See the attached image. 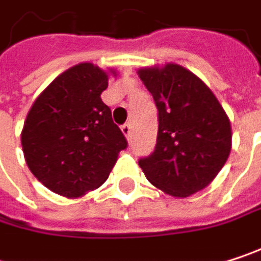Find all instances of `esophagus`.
<instances>
[{
  "label": "esophagus",
  "mask_w": 261,
  "mask_h": 261,
  "mask_svg": "<svg viewBox=\"0 0 261 261\" xmlns=\"http://www.w3.org/2000/svg\"><path fill=\"white\" fill-rule=\"evenodd\" d=\"M122 133L125 134V137L131 140V134H133V128H131V124H124L122 125Z\"/></svg>",
  "instance_id": "esophagus-1"
}]
</instances>
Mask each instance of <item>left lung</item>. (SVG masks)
Masks as SVG:
<instances>
[{
  "label": "left lung",
  "mask_w": 261,
  "mask_h": 261,
  "mask_svg": "<svg viewBox=\"0 0 261 261\" xmlns=\"http://www.w3.org/2000/svg\"><path fill=\"white\" fill-rule=\"evenodd\" d=\"M139 77L159 112L154 151L139 159L148 181L184 198L218 175L231 151V127L213 92L178 65L146 68Z\"/></svg>",
  "instance_id": "obj_1"
}]
</instances>
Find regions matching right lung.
<instances>
[{
	"mask_svg": "<svg viewBox=\"0 0 261 261\" xmlns=\"http://www.w3.org/2000/svg\"><path fill=\"white\" fill-rule=\"evenodd\" d=\"M104 71L80 63L54 80L34 101L21 134L25 162L49 190L77 198L109 178L128 146L101 99Z\"/></svg>",
	"mask_w": 261,
	"mask_h": 261,
	"instance_id": "1",
	"label": "right lung"
}]
</instances>
